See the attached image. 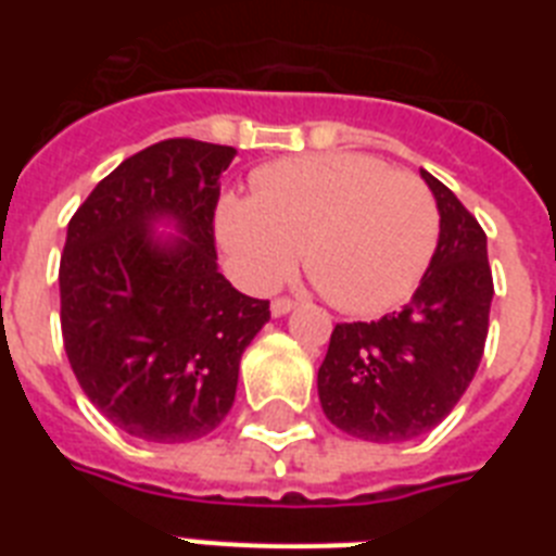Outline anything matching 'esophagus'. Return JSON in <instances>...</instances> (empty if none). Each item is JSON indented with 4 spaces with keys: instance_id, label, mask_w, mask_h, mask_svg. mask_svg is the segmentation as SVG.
<instances>
[{
    "instance_id": "obj_1",
    "label": "esophagus",
    "mask_w": 556,
    "mask_h": 556,
    "mask_svg": "<svg viewBox=\"0 0 556 556\" xmlns=\"http://www.w3.org/2000/svg\"><path fill=\"white\" fill-rule=\"evenodd\" d=\"M294 305L296 303H294V300H291V296H277V300L270 303V314H274V317H282V314L291 312Z\"/></svg>"
}]
</instances>
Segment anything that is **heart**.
Segmentation results:
<instances>
[{
    "label": "heart",
    "mask_w": 556,
    "mask_h": 556,
    "mask_svg": "<svg viewBox=\"0 0 556 556\" xmlns=\"http://www.w3.org/2000/svg\"><path fill=\"white\" fill-rule=\"evenodd\" d=\"M439 230V204L421 178L357 152L268 164L253 176V195L218 207V242L244 286L282 282L303 248L314 286L349 314L389 312L413 294Z\"/></svg>",
    "instance_id": "1"
}]
</instances>
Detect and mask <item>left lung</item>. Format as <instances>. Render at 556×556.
<instances>
[{
  "label": "left lung",
  "mask_w": 556,
  "mask_h": 556,
  "mask_svg": "<svg viewBox=\"0 0 556 556\" xmlns=\"http://www.w3.org/2000/svg\"><path fill=\"white\" fill-rule=\"evenodd\" d=\"M441 230L430 268L401 312L338 323L317 371L326 418L378 444L418 439L450 415L470 387L488 340L493 274L476 216L424 173Z\"/></svg>",
  "instance_id": "obj_1"
}]
</instances>
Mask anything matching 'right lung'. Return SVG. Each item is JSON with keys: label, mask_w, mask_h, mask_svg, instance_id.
<instances>
[{"label": "right lung", "mask_w": 556, "mask_h": 556, "mask_svg": "<svg viewBox=\"0 0 556 556\" xmlns=\"http://www.w3.org/2000/svg\"><path fill=\"white\" fill-rule=\"evenodd\" d=\"M236 150L167 138L109 173L68 222L60 256V326L91 404L143 441L181 444L222 424L239 361L270 320L268 300L216 268L222 173ZM186 233L161 245L149 225Z\"/></svg>", "instance_id": "add662e5"}]
</instances>
